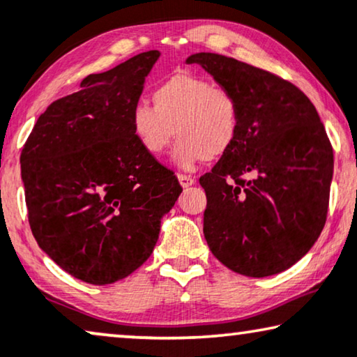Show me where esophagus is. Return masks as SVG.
<instances>
[{
	"instance_id": "obj_1",
	"label": "esophagus",
	"mask_w": 357,
	"mask_h": 357,
	"mask_svg": "<svg viewBox=\"0 0 357 357\" xmlns=\"http://www.w3.org/2000/svg\"><path fill=\"white\" fill-rule=\"evenodd\" d=\"M177 178H178V182H180V185H182L183 188H187V187H191V185L195 183V178L191 177V175H185V174H177Z\"/></svg>"
}]
</instances>
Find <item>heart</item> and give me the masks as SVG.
Segmentation results:
<instances>
[{
    "label": "heart",
    "mask_w": 357,
    "mask_h": 357,
    "mask_svg": "<svg viewBox=\"0 0 357 357\" xmlns=\"http://www.w3.org/2000/svg\"><path fill=\"white\" fill-rule=\"evenodd\" d=\"M151 100L153 106L138 102L130 114L133 137L149 156H161L175 133V164L193 169L206 159L224 156L238 138V98L208 79L177 72L154 86Z\"/></svg>",
    "instance_id": "obj_1"
}]
</instances>
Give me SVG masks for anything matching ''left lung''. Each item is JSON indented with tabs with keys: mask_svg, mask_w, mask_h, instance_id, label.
Returning <instances> with one entry per match:
<instances>
[{
	"mask_svg": "<svg viewBox=\"0 0 357 357\" xmlns=\"http://www.w3.org/2000/svg\"><path fill=\"white\" fill-rule=\"evenodd\" d=\"M187 64L208 70L241 106L235 144L199 178L209 250L246 277L287 271L328 213L333 148L316 107L291 82L234 58L196 53Z\"/></svg>",
	"mask_w": 357,
	"mask_h": 357,
	"instance_id": "8db88e82",
	"label": "left lung"
}]
</instances>
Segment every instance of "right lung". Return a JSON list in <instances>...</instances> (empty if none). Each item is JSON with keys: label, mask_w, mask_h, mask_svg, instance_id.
<instances>
[{"label": "right lung", "mask_w": 357, "mask_h": 357, "mask_svg": "<svg viewBox=\"0 0 357 357\" xmlns=\"http://www.w3.org/2000/svg\"><path fill=\"white\" fill-rule=\"evenodd\" d=\"M151 50L91 74L82 90L51 102L20 154L29 224L38 246L72 277L107 285L151 256L161 217L182 187L144 151L130 114Z\"/></svg>", "instance_id": "right-lung-1"}]
</instances>
